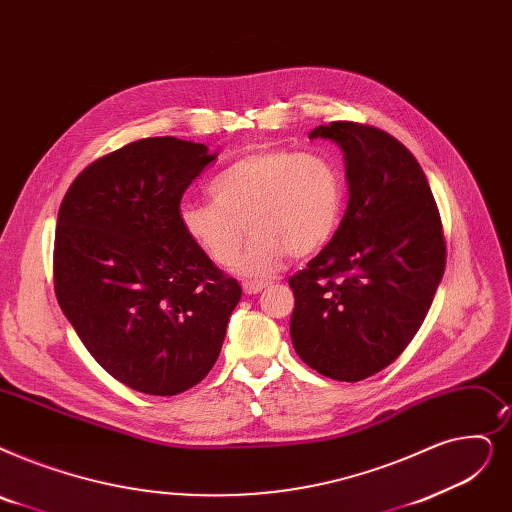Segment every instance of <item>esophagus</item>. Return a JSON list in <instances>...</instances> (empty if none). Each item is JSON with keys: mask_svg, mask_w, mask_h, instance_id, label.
<instances>
[{"mask_svg": "<svg viewBox=\"0 0 512 512\" xmlns=\"http://www.w3.org/2000/svg\"><path fill=\"white\" fill-rule=\"evenodd\" d=\"M268 286V282H261V280H247L242 284V291L247 293V295H257V293H261L263 288Z\"/></svg>", "mask_w": 512, "mask_h": 512, "instance_id": "34e87169", "label": "esophagus"}]
</instances>
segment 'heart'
<instances>
[{"label":"heart","instance_id":"b5f03b06","mask_svg":"<svg viewBox=\"0 0 512 512\" xmlns=\"http://www.w3.org/2000/svg\"><path fill=\"white\" fill-rule=\"evenodd\" d=\"M209 190L215 204L180 205L182 230L213 263L230 265L249 226L251 244L236 263L247 278L274 274L288 253L307 257L324 249L343 211L341 173L316 152H247L219 171Z\"/></svg>","mask_w":512,"mask_h":512}]
</instances>
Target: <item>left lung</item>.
Masks as SVG:
<instances>
[{
  "mask_svg": "<svg viewBox=\"0 0 512 512\" xmlns=\"http://www.w3.org/2000/svg\"><path fill=\"white\" fill-rule=\"evenodd\" d=\"M309 138L341 146L349 203L332 240L288 278L291 339L309 368L355 383L397 360L425 322L446 238L425 171L387 131L332 121Z\"/></svg>",
  "mask_w": 512,
  "mask_h": 512,
  "instance_id": "left-lung-1",
  "label": "left lung"
}]
</instances>
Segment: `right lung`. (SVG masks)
I'll use <instances>...</instances> for the list:
<instances>
[{"label": "right lung", "mask_w": 512, "mask_h": 512, "mask_svg": "<svg viewBox=\"0 0 512 512\" xmlns=\"http://www.w3.org/2000/svg\"><path fill=\"white\" fill-rule=\"evenodd\" d=\"M217 159L205 144L131 142L66 190L54 291L94 360L133 391L177 395L219 358L240 284L186 236L180 203Z\"/></svg>", "instance_id": "obj_1"}]
</instances>
